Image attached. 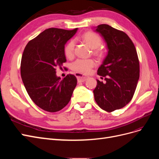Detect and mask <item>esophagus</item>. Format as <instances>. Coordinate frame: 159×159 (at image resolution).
Instances as JSON below:
<instances>
[{"label":"esophagus","instance_id":"1","mask_svg":"<svg viewBox=\"0 0 159 159\" xmlns=\"http://www.w3.org/2000/svg\"><path fill=\"white\" fill-rule=\"evenodd\" d=\"M75 75L77 77V78H78V82H84V81H85L88 78V77L85 76V75L81 74L80 73H76Z\"/></svg>","mask_w":159,"mask_h":159}]
</instances>
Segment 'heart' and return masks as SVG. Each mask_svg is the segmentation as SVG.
Wrapping results in <instances>:
<instances>
[{"mask_svg": "<svg viewBox=\"0 0 159 159\" xmlns=\"http://www.w3.org/2000/svg\"><path fill=\"white\" fill-rule=\"evenodd\" d=\"M83 40L91 48L95 49V53H99V50L97 49L102 44V38L95 32H88L85 33L82 36ZM75 41L74 40H70L65 46V54L71 58L74 55ZM95 65V61L93 59H83L80 58L76 60L71 64V69L78 72V73L87 74H89Z\"/></svg>", "mask_w": 159, "mask_h": 159, "instance_id": "1", "label": "heart"}]
</instances>
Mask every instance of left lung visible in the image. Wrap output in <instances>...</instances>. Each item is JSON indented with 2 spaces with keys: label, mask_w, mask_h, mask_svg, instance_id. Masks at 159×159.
Here are the masks:
<instances>
[{
  "label": "left lung",
  "mask_w": 159,
  "mask_h": 159,
  "mask_svg": "<svg viewBox=\"0 0 159 159\" xmlns=\"http://www.w3.org/2000/svg\"><path fill=\"white\" fill-rule=\"evenodd\" d=\"M94 31L103 38L108 51L98 70L106 82L97 80L94 98L101 109L110 113L125 107L133 98L139 79V61L127 34L105 24Z\"/></svg>",
  "instance_id": "1"
}]
</instances>
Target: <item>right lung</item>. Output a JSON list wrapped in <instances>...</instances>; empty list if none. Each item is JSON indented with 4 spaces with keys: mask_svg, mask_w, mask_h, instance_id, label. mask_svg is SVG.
Wrapping results in <instances>:
<instances>
[{
    "mask_svg": "<svg viewBox=\"0 0 159 159\" xmlns=\"http://www.w3.org/2000/svg\"><path fill=\"white\" fill-rule=\"evenodd\" d=\"M77 30L48 28L28 42L24 50L23 84L34 103L46 111L56 112L66 106L77 85L74 75L61 80L56 71V67L61 68L66 61L65 45Z\"/></svg>",
    "mask_w": 159,
    "mask_h": 159,
    "instance_id": "add662e5",
    "label": "right lung"
}]
</instances>
